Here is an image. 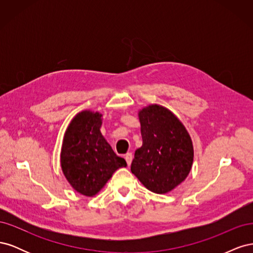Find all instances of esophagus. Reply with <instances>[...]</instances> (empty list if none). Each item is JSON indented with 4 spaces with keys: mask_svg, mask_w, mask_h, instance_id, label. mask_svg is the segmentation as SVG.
Segmentation results:
<instances>
[{
    "mask_svg": "<svg viewBox=\"0 0 253 253\" xmlns=\"http://www.w3.org/2000/svg\"><path fill=\"white\" fill-rule=\"evenodd\" d=\"M125 158H126V164H127V166L131 165L132 160H133V155H132V153H126V154L125 155Z\"/></svg>",
    "mask_w": 253,
    "mask_h": 253,
    "instance_id": "34e87169",
    "label": "esophagus"
}]
</instances>
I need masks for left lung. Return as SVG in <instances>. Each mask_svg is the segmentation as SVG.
Returning a JSON list of instances; mask_svg holds the SVG:
<instances>
[{
  "label": "left lung",
  "mask_w": 253,
  "mask_h": 253,
  "mask_svg": "<svg viewBox=\"0 0 253 253\" xmlns=\"http://www.w3.org/2000/svg\"><path fill=\"white\" fill-rule=\"evenodd\" d=\"M138 116L142 145L135 152L131 171L152 192L168 193L192 168V140L179 119L162 105H149Z\"/></svg>",
  "instance_id": "8db88e82"
}]
</instances>
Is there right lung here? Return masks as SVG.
<instances>
[{
  "label": "right lung",
  "instance_id": "add662e5",
  "mask_svg": "<svg viewBox=\"0 0 253 253\" xmlns=\"http://www.w3.org/2000/svg\"><path fill=\"white\" fill-rule=\"evenodd\" d=\"M102 115L83 111L68 126L61 150V168L71 186L94 196L126 162L115 154L100 132Z\"/></svg>",
  "mask_w": 253,
  "mask_h": 253
}]
</instances>
